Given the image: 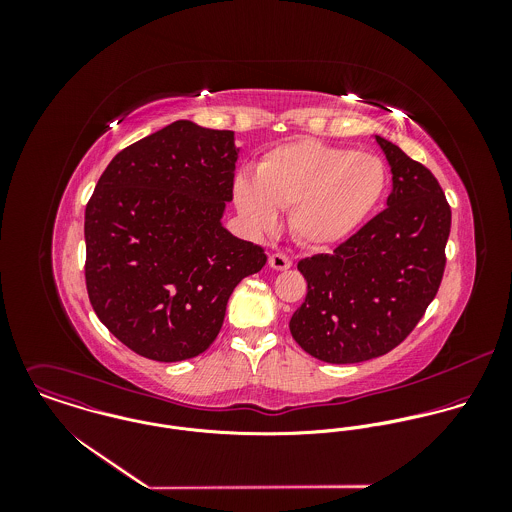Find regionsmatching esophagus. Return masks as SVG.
<instances>
[{
	"instance_id": "1",
	"label": "esophagus",
	"mask_w": 512,
	"mask_h": 512,
	"mask_svg": "<svg viewBox=\"0 0 512 512\" xmlns=\"http://www.w3.org/2000/svg\"><path fill=\"white\" fill-rule=\"evenodd\" d=\"M268 262H270V266H272L274 270H290L293 266L292 258H290L288 254H284V252L272 254Z\"/></svg>"
}]
</instances>
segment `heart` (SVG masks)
<instances>
[{
	"mask_svg": "<svg viewBox=\"0 0 512 512\" xmlns=\"http://www.w3.org/2000/svg\"><path fill=\"white\" fill-rule=\"evenodd\" d=\"M388 173L368 151L295 140L270 149L256 175L234 179V203L254 230H270L278 209H290V228L309 246L349 238L386 195Z\"/></svg>",
	"mask_w": 512,
	"mask_h": 512,
	"instance_id": "heart-1",
	"label": "heart"
}]
</instances>
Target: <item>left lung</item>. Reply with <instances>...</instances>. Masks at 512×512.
Returning <instances> with one entry per match:
<instances>
[{"mask_svg": "<svg viewBox=\"0 0 512 512\" xmlns=\"http://www.w3.org/2000/svg\"><path fill=\"white\" fill-rule=\"evenodd\" d=\"M392 171L386 209L333 250L299 260L305 301L290 321L311 357L351 365L400 345L436 297L451 209L428 167L374 136Z\"/></svg>", "mask_w": 512, "mask_h": 512, "instance_id": "left-lung-1", "label": "left lung"}]
</instances>
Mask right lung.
Wrapping results in <instances>:
<instances>
[{
	"mask_svg": "<svg viewBox=\"0 0 512 512\" xmlns=\"http://www.w3.org/2000/svg\"><path fill=\"white\" fill-rule=\"evenodd\" d=\"M240 147L234 132L177 120L122 149L84 213L86 290L134 353L177 363L219 335L234 288L264 250L222 226Z\"/></svg>",
	"mask_w": 512,
	"mask_h": 512,
	"instance_id": "add662e5",
	"label": "right lung"
}]
</instances>
